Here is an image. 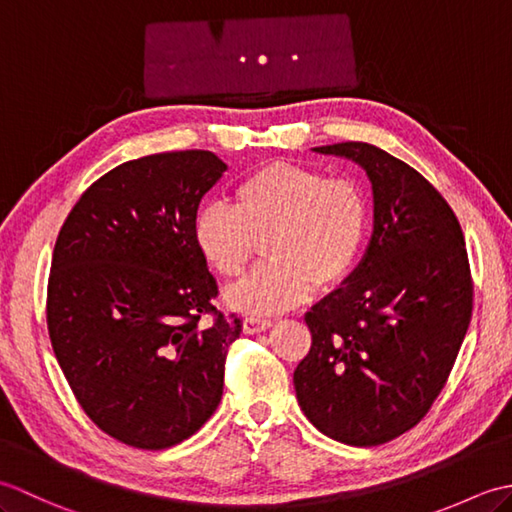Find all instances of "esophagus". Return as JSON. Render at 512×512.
I'll use <instances>...</instances> for the list:
<instances>
[{
    "label": "esophagus",
    "instance_id": "obj_1",
    "mask_svg": "<svg viewBox=\"0 0 512 512\" xmlns=\"http://www.w3.org/2000/svg\"><path fill=\"white\" fill-rule=\"evenodd\" d=\"M273 321L270 319H259V317H246L244 319V332L246 334H257V332H264L268 330Z\"/></svg>",
    "mask_w": 512,
    "mask_h": 512
}]
</instances>
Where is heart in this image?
Segmentation results:
<instances>
[{"instance_id":"obj_1","label":"heart","mask_w":512,"mask_h":512,"mask_svg":"<svg viewBox=\"0 0 512 512\" xmlns=\"http://www.w3.org/2000/svg\"><path fill=\"white\" fill-rule=\"evenodd\" d=\"M235 206L202 204L193 220V242L204 262L226 281L244 275L262 237L266 262L228 301L253 312H277L306 299L312 288L339 286L365 246L369 204L352 178L275 160L235 184Z\"/></svg>"}]
</instances>
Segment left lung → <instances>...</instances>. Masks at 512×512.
<instances>
[{"label":"left lung","mask_w":512,"mask_h":512,"mask_svg":"<svg viewBox=\"0 0 512 512\" xmlns=\"http://www.w3.org/2000/svg\"><path fill=\"white\" fill-rule=\"evenodd\" d=\"M363 167L374 231L361 264L306 314L295 369L301 411L325 436L378 447L416 427L458 358L473 281L458 217L436 187L367 143L314 147Z\"/></svg>","instance_id":"left-lung-1"}]
</instances>
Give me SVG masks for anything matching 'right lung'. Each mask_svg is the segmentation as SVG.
<instances>
[{
  "instance_id": "right-lung-1",
  "label": "right lung",
  "mask_w": 512,
  "mask_h": 512,
  "mask_svg": "<svg viewBox=\"0 0 512 512\" xmlns=\"http://www.w3.org/2000/svg\"><path fill=\"white\" fill-rule=\"evenodd\" d=\"M224 171L202 149L123 162L81 195L54 244V356L90 420L129 447L180 444L222 400L242 321L215 308L193 220Z\"/></svg>"
}]
</instances>
